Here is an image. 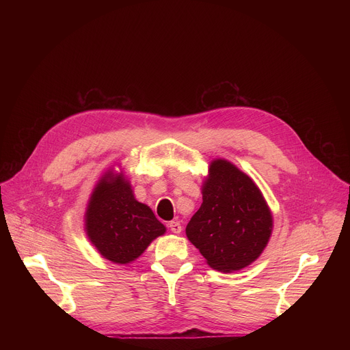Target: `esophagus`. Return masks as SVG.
<instances>
[{"instance_id":"34e87169","label":"esophagus","mask_w":350,"mask_h":350,"mask_svg":"<svg viewBox=\"0 0 350 350\" xmlns=\"http://www.w3.org/2000/svg\"><path fill=\"white\" fill-rule=\"evenodd\" d=\"M167 226H169L170 231H172V232H174V234H180V232H181V230H183V227H181L180 221H177V220L170 221Z\"/></svg>"}]
</instances>
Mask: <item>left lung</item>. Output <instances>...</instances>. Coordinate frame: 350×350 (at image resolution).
<instances>
[{"label":"left lung","mask_w":350,"mask_h":350,"mask_svg":"<svg viewBox=\"0 0 350 350\" xmlns=\"http://www.w3.org/2000/svg\"><path fill=\"white\" fill-rule=\"evenodd\" d=\"M273 216L254 180L216 159L202 185V205L185 234L208 265L231 273L255 262L270 239Z\"/></svg>","instance_id":"1"}]
</instances>
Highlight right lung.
Returning a JSON list of instances; mask_svg holds the SVG:
<instances>
[{
	"label": "right lung",
	"mask_w": 350,
	"mask_h": 350,
	"mask_svg": "<svg viewBox=\"0 0 350 350\" xmlns=\"http://www.w3.org/2000/svg\"><path fill=\"white\" fill-rule=\"evenodd\" d=\"M85 231L105 259L127 265L135 260L166 227L151 208L138 202L123 174L111 170L95 185L85 211Z\"/></svg>",
	"instance_id": "add662e5"
}]
</instances>
